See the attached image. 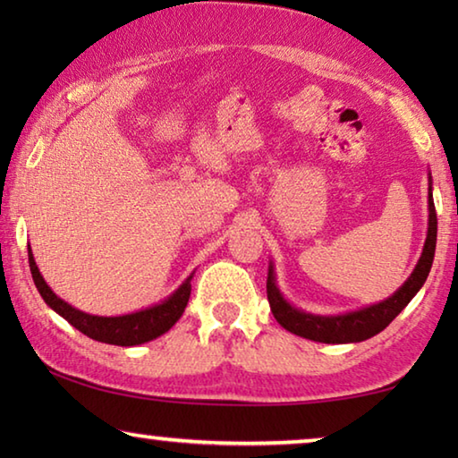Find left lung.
Instances as JSON below:
<instances>
[{"label":"left lung","instance_id":"8db88e82","mask_svg":"<svg viewBox=\"0 0 458 458\" xmlns=\"http://www.w3.org/2000/svg\"><path fill=\"white\" fill-rule=\"evenodd\" d=\"M434 250H437V210H434L432 199V175L428 172V230H426L422 254L412 273L396 293L379 301V303L355 309V311L337 315L309 313L305 309L294 307L284 297L276 281L275 262L270 260L267 276L270 311H273L275 319L281 323V327L299 337L319 341V344H360V341H366L377 335L379 331H384L402 313V309L414 299V294L422 289L432 268Z\"/></svg>","mask_w":458,"mask_h":458}]
</instances>
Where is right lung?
<instances>
[{
	"label": "right lung",
	"mask_w": 458,
	"mask_h": 458,
	"mask_svg": "<svg viewBox=\"0 0 458 458\" xmlns=\"http://www.w3.org/2000/svg\"><path fill=\"white\" fill-rule=\"evenodd\" d=\"M28 257H30V270H32V278L38 293L42 294L44 303L48 305L52 311H56L62 319H66L72 327L79 329L84 335L103 341V344L111 345H121V347H133L147 344V341H153L164 335L169 329L174 327L177 319L183 315L185 307H188L190 293H191V278L193 273L185 278V281L177 286V289L165 297L159 303L151 307L139 309V311L127 313V315H90L84 313L81 309L68 305L64 299H60L56 293H54L48 283L44 281V276L38 268L32 248L28 244Z\"/></svg>",
	"instance_id": "right-lung-1"
}]
</instances>
